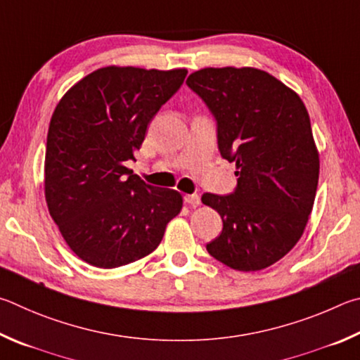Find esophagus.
Instances as JSON below:
<instances>
[{
  "label": "esophagus",
  "instance_id": "1",
  "mask_svg": "<svg viewBox=\"0 0 360 360\" xmlns=\"http://www.w3.org/2000/svg\"><path fill=\"white\" fill-rule=\"evenodd\" d=\"M185 202L190 204L191 207H198L200 204V198L198 196V194H186Z\"/></svg>",
  "mask_w": 360,
  "mask_h": 360
}]
</instances>
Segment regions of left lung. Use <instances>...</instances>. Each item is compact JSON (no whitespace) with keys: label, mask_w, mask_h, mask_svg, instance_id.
I'll use <instances>...</instances> for the list:
<instances>
[{"label":"left lung","mask_w":360,"mask_h":360,"mask_svg":"<svg viewBox=\"0 0 360 360\" xmlns=\"http://www.w3.org/2000/svg\"><path fill=\"white\" fill-rule=\"evenodd\" d=\"M186 84L215 117L219 153L238 176L229 196H202L223 219L207 251L240 272L270 267L299 242L316 196L319 153L304 101L256 68H205Z\"/></svg>","instance_id":"1"}]
</instances>
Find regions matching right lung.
<instances>
[{
  "label": "right lung",
  "mask_w": 360,
  "mask_h": 360,
  "mask_svg": "<svg viewBox=\"0 0 360 360\" xmlns=\"http://www.w3.org/2000/svg\"><path fill=\"white\" fill-rule=\"evenodd\" d=\"M186 69L105 66L69 88L49 124L44 193L50 217L82 261L115 269L161 243L184 207L175 190L126 167L150 120L184 84Z\"/></svg>",
  "instance_id": "obj_1"
}]
</instances>
